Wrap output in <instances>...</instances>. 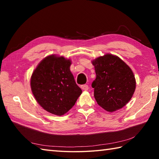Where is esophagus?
I'll return each instance as SVG.
<instances>
[{"label": "esophagus", "instance_id": "obj_1", "mask_svg": "<svg viewBox=\"0 0 159 159\" xmlns=\"http://www.w3.org/2000/svg\"><path fill=\"white\" fill-rule=\"evenodd\" d=\"M81 89L83 90H85V91H87L89 89V87L87 85H81Z\"/></svg>", "mask_w": 159, "mask_h": 159}]
</instances>
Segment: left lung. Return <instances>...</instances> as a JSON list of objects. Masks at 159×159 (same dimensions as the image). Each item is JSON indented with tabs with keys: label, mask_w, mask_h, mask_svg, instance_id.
<instances>
[{
	"label": "left lung",
	"mask_w": 159,
	"mask_h": 159,
	"mask_svg": "<svg viewBox=\"0 0 159 159\" xmlns=\"http://www.w3.org/2000/svg\"><path fill=\"white\" fill-rule=\"evenodd\" d=\"M96 78L92 87L98 105L109 112L124 107L136 87L133 71L119 57L107 54L92 61Z\"/></svg>",
	"instance_id": "obj_1"
}]
</instances>
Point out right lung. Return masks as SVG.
<instances>
[{
	"instance_id": "add662e5",
	"label": "right lung",
	"mask_w": 159,
	"mask_h": 159,
	"mask_svg": "<svg viewBox=\"0 0 159 159\" xmlns=\"http://www.w3.org/2000/svg\"><path fill=\"white\" fill-rule=\"evenodd\" d=\"M71 60L52 55L33 71L31 87L37 102L48 112L63 116L72 108L82 90L76 85L70 67Z\"/></svg>"
}]
</instances>
